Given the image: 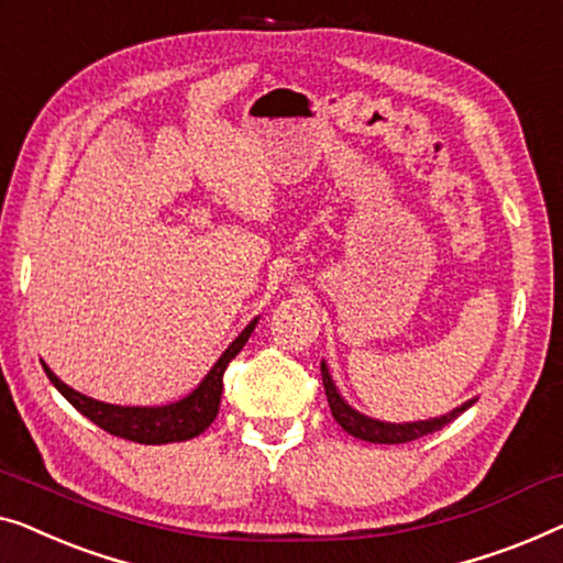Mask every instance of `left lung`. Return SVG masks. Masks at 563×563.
Listing matches in <instances>:
<instances>
[{"label":"left lung","mask_w":563,"mask_h":563,"mask_svg":"<svg viewBox=\"0 0 563 563\" xmlns=\"http://www.w3.org/2000/svg\"><path fill=\"white\" fill-rule=\"evenodd\" d=\"M321 377H323V390H327V400H329L334 421L342 426L346 433H352L354 439H362L369 443H408L421 437H429V433L443 429V426L454 421L456 416H462L466 408L474 406V400H466L464 406L454 408L451 413L441 418H429V421H416V423H385V421H377V418L362 416L360 410H354L350 406V402H344V398L336 390L334 379L329 375L327 362H321Z\"/></svg>","instance_id":"obj_1"}]
</instances>
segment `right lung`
I'll return each instance as SVG.
<instances>
[{
  "mask_svg": "<svg viewBox=\"0 0 563 563\" xmlns=\"http://www.w3.org/2000/svg\"><path fill=\"white\" fill-rule=\"evenodd\" d=\"M255 321H250L240 336L227 346V352L221 354L217 364L209 369L199 387L194 393H188L184 400L170 402V406H157V408H140V406H112V402H101L86 395L76 393L74 387L60 383L53 375L51 367L43 362L45 375L51 377V383L58 387V393L74 406L78 413H84L91 423H97L99 429H104L112 437H120L126 441L137 443H170V441H188L199 437L219 413L221 402V387H224V372L227 364L232 362L236 354L242 352V346L247 344L252 331H255Z\"/></svg>",
  "mask_w": 563,
  "mask_h": 563,
  "instance_id": "obj_1",
  "label": "right lung"
}]
</instances>
